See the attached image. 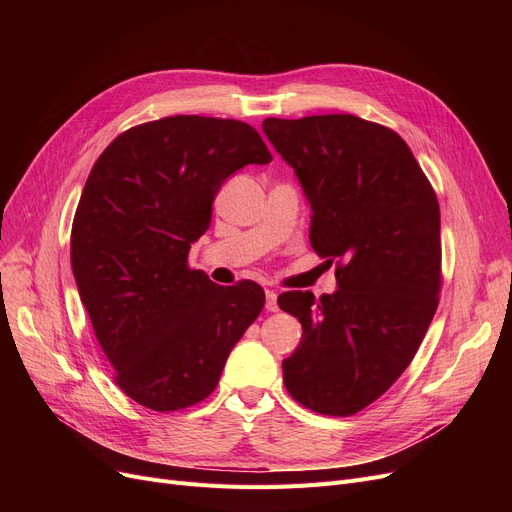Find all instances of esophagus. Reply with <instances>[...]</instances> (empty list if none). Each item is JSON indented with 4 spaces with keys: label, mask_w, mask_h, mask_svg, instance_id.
Listing matches in <instances>:
<instances>
[{
    "label": "esophagus",
    "mask_w": 512,
    "mask_h": 512,
    "mask_svg": "<svg viewBox=\"0 0 512 512\" xmlns=\"http://www.w3.org/2000/svg\"><path fill=\"white\" fill-rule=\"evenodd\" d=\"M265 309L272 313L278 311V294L274 290H265Z\"/></svg>",
    "instance_id": "1"
}]
</instances>
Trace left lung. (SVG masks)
Wrapping results in <instances>:
<instances>
[{"label":"left lung","instance_id":"8db88e82","mask_svg":"<svg viewBox=\"0 0 512 512\" xmlns=\"http://www.w3.org/2000/svg\"><path fill=\"white\" fill-rule=\"evenodd\" d=\"M263 132L294 168L311 205V247L336 261L334 294L282 292L303 338L282 361L303 407L348 417L409 367L438 309L440 205L409 145L351 114L265 118Z\"/></svg>","mask_w":512,"mask_h":512}]
</instances>
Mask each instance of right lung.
Listing matches in <instances>:
<instances>
[{
    "label": "right lung",
    "instance_id": "1",
    "mask_svg": "<svg viewBox=\"0 0 512 512\" xmlns=\"http://www.w3.org/2000/svg\"><path fill=\"white\" fill-rule=\"evenodd\" d=\"M270 161L253 126L203 116L132 126L95 161L70 263L114 380L139 405L168 413L205 400L261 313L259 284H213L186 259L224 180Z\"/></svg>",
    "mask_w": 512,
    "mask_h": 512
}]
</instances>
